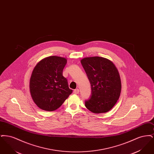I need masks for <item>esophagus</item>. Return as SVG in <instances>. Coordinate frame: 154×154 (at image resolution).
Returning a JSON list of instances; mask_svg holds the SVG:
<instances>
[{
  "label": "esophagus",
  "mask_w": 154,
  "mask_h": 154,
  "mask_svg": "<svg viewBox=\"0 0 154 154\" xmlns=\"http://www.w3.org/2000/svg\"><path fill=\"white\" fill-rule=\"evenodd\" d=\"M79 92H80V90L79 89H75L73 91L74 94H79Z\"/></svg>",
  "instance_id": "obj_1"
}]
</instances>
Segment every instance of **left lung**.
Wrapping results in <instances>:
<instances>
[{
	"mask_svg": "<svg viewBox=\"0 0 154 154\" xmlns=\"http://www.w3.org/2000/svg\"><path fill=\"white\" fill-rule=\"evenodd\" d=\"M91 86V95L85 105L91 112L99 114L110 111L117 102L121 91L118 69L108 59L99 57L81 60Z\"/></svg>",
	"mask_w": 154,
	"mask_h": 154,
	"instance_id": "8db88e82",
	"label": "left lung"
}]
</instances>
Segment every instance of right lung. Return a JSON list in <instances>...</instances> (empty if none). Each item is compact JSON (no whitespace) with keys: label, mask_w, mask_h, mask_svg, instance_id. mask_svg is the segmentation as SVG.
<instances>
[{"label":"right lung","mask_w":154,"mask_h":154,"mask_svg":"<svg viewBox=\"0 0 154 154\" xmlns=\"http://www.w3.org/2000/svg\"><path fill=\"white\" fill-rule=\"evenodd\" d=\"M66 63L65 58L51 56L35 67L30 79V92L40 109L47 111L57 110L72 93L62 74Z\"/></svg>","instance_id":"add662e5"}]
</instances>
